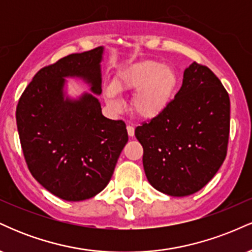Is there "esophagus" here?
Here are the masks:
<instances>
[{"label": "esophagus", "instance_id": "1", "mask_svg": "<svg viewBox=\"0 0 252 252\" xmlns=\"http://www.w3.org/2000/svg\"><path fill=\"white\" fill-rule=\"evenodd\" d=\"M126 131H128V135L130 136V137H132V136L135 135V128L132 126H126Z\"/></svg>", "mask_w": 252, "mask_h": 252}]
</instances>
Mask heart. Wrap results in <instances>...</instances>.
I'll return each mask as SVG.
<instances>
[{"label":"heart","instance_id":"obj_1","mask_svg":"<svg viewBox=\"0 0 252 252\" xmlns=\"http://www.w3.org/2000/svg\"><path fill=\"white\" fill-rule=\"evenodd\" d=\"M179 77L172 66L158 60H146L124 68L105 90L112 109L120 110L116 91L136 92L131 106L138 117L152 120L163 114L172 104L178 90Z\"/></svg>","mask_w":252,"mask_h":252}]
</instances>
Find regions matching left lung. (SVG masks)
<instances>
[{"label":"left lung","instance_id":"left-lung-1","mask_svg":"<svg viewBox=\"0 0 252 252\" xmlns=\"http://www.w3.org/2000/svg\"><path fill=\"white\" fill-rule=\"evenodd\" d=\"M230 135V97L207 66L190 63L168 109L143 122L135 136L154 189L172 196L200 190L224 162Z\"/></svg>","mask_w":252,"mask_h":252}]
</instances>
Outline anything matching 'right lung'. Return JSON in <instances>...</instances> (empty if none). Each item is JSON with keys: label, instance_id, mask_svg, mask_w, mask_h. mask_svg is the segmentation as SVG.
<instances>
[{"label": "right lung", "instance_id": "obj_1", "mask_svg": "<svg viewBox=\"0 0 252 252\" xmlns=\"http://www.w3.org/2000/svg\"><path fill=\"white\" fill-rule=\"evenodd\" d=\"M103 47L70 54L45 66L28 84L16 106V124L28 169L52 194L82 201L111 179L128 132L123 121L102 115L92 94L65 98L66 77L82 78L102 94Z\"/></svg>", "mask_w": 252, "mask_h": 252}]
</instances>
